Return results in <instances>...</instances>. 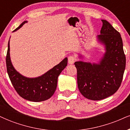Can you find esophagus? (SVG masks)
<instances>
[{"label": "esophagus", "mask_w": 130, "mask_h": 130, "mask_svg": "<svg viewBox=\"0 0 130 130\" xmlns=\"http://www.w3.org/2000/svg\"><path fill=\"white\" fill-rule=\"evenodd\" d=\"M75 62V58L73 56H69L68 58V62L70 64H72Z\"/></svg>", "instance_id": "1"}]
</instances>
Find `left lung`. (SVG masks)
I'll return each mask as SVG.
<instances>
[{
    "label": "left lung",
    "mask_w": 130,
    "mask_h": 130,
    "mask_svg": "<svg viewBox=\"0 0 130 130\" xmlns=\"http://www.w3.org/2000/svg\"><path fill=\"white\" fill-rule=\"evenodd\" d=\"M98 40L105 46V52L99 63L79 61L75 62L77 69L79 92L93 101L105 99L119 89L125 69L126 58L121 34L105 20ZM81 57V56H80Z\"/></svg>",
    "instance_id": "left-lung-1"
}]
</instances>
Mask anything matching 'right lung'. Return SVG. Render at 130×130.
<instances>
[{"label":"right lung","mask_w":130,"mask_h":130,"mask_svg":"<svg viewBox=\"0 0 130 130\" xmlns=\"http://www.w3.org/2000/svg\"><path fill=\"white\" fill-rule=\"evenodd\" d=\"M27 22V21L23 22L14 31L18 30ZM6 63L9 78L17 93L30 101L41 102L49 99L54 94L57 89L58 77L68 65V58H65L58 64L40 76L32 78L25 77L19 73L12 64L9 54V40Z\"/></svg>","instance_id":"1"}]
</instances>
